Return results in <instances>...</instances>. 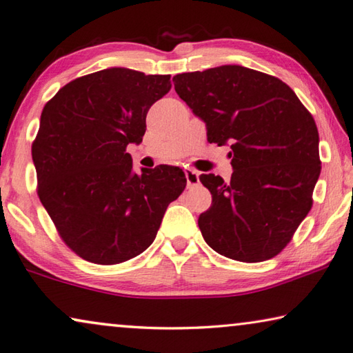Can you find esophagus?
I'll use <instances>...</instances> for the list:
<instances>
[{
  "label": "esophagus",
  "instance_id": "obj_1",
  "mask_svg": "<svg viewBox=\"0 0 353 353\" xmlns=\"http://www.w3.org/2000/svg\"><path fill=\"white\" fill-rule=\"evenodd\" d=\"M185 179H188V188H195L199 184V174L194 169H185Z\"/></svg>",
  "mask_w": 353,
  "mask_h": 353
}]
</instances>
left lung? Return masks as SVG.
Segmentation results:
<instances>
[{
  "mask_svg": "<svg viewBox=\"0 0 353 353\" xmlns=\"http://www.w3.org/2000/svg\"><path fill=\"white\" fill-rule=\"evenodd\" d=\"M175 90L208 129L230 144V183L203 174L212 205L198 218L204 241L236 261L274 258L312 208L321 172L315 119L288 84L228 64L174 77Z\"/></svg>",
  "mask_w": 353,
  "mask_h": 353,
  "instance_id": "obj_1",
  "label": "left lung"
}]
</instances>
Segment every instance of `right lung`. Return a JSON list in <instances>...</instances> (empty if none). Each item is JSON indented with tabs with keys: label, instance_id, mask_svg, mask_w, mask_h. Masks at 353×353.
<instances>
[{
	"label": "right lung",
	"instance_id": "1",
	"mask_svg": "<svg viewBox=\"0 0 353 353\" xmlns=\"http://www.w3.org/2000/svg\"><path fill=\"white\" fill-rule=\"evenodd\" d=\"M170 88V75L110 68L73 79L44 105L32 144L38 196L63 241L90 263L144 252L185 188L183 169L135 174L125 152L143 141L150 105Z\"/></svg>",
	"mask_w": 353,
	"mask_h": 353
}]
</instances>
